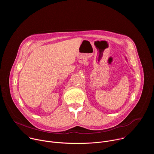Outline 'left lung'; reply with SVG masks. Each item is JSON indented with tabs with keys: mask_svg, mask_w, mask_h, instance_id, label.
<instances>
[{
	"mask_svg": "<svg viewBox=\"0 0 154 154\" xmlns=\"http://www.w3.org/2000/svg\"><path fill=\"white\" fill-rule=\"evenodd\" d=\"M125 60H127V58H126V57H125Z\"/></svg>",
	"mask_w": 154,
	"mask_h": 154,
	"instance_id": "left-lung-1",
	"label": "left lung"
}]
</instances>
